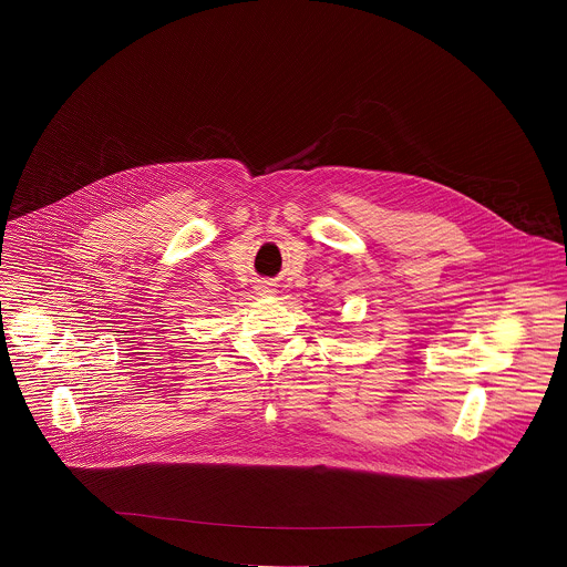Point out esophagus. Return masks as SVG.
<instances>
[{
	"mask_svg": "<svg viewBox=\"0 0 567 567\" xmlns=\"http://www.w3.org/2000/svg\"><path fill=\"white\" fill-rule=\"evenodd\" d=\"M264 292H270V288H266V286H264Z\"/></svg>",
	"mask_w": 567,
	"mask_h": 567,
	"instance_id": "34e87169",
	"label": "esophagus"
}]
</instances>
